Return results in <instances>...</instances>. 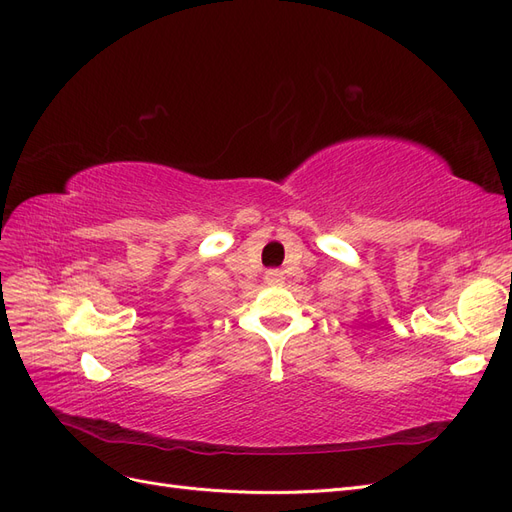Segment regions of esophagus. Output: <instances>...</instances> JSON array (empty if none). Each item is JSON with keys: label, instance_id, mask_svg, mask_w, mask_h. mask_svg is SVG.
<instances>
[{"label": "esophagus", "instance_id": "1", "mask_svg": "<svg viewBox=\"0 0 512 512\" xmlns=\"http://www.w3.org/2000/svg\"><path fill=\"white\" fill-rule=\"evenodd\" d=\"M285 281V272L283 270H266V283L268 285H281Z\"/></svg>", "mask_w": 512, "mask_h": 512}]
</instances>
